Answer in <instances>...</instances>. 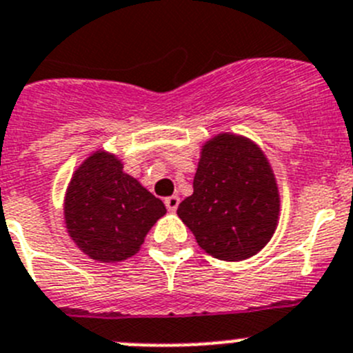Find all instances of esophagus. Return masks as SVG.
<instances>
[{"mask_svg":"<svg viewBox=\"0 0 353 353\" xmlns=\"http://www.w3.org/2000/svg\"><path fill=\"white\" fill-rule=\"evenodd\" d=\"M165 207L169 212H176L177 207H179V196L172 195V196H169V199H165Z\"/></svg>","mask_w":353,"mask_h":353,"instance_id":"34e87169","label":"esophagus"}]
</instances>
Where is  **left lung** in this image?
<instances>
[{
  "instance_id": "left-lung-1",
  "label": "left lung",
  "mask_w": 353,
  "mask_h": 353,
  "mask_svg": "<svg viewBox=\"0 0 353 353\" xmlns=\"http://www.w3.org/2000/svg\"><path fill=\"white\" fill-rule=\"evenodd\" d=\"M207 254L243 261L272 240L281 195L265 151L252 139L219 132L202 144L193 195L177 207Z\"/></svg>"
}]
</instances>
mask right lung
Wrapping results in <instances>:
<instances>
[{
    "label": "right lung",
    "instance_id": "1",
    "mask_svg": "<svg viewBox=\"0 0 353 353\" xmlns=\"http://www.w3.org/2000/svg\"><path fill=\"white\" fill-rule=\"evenodd\" d=\"M167 209L123 170L118 154L97 150L72 172L64 195V223L74 245L97 263L125 261Z\"/></svg>",
    "mask_w": 353,
    "mask_h": 353
}]
</instances>
